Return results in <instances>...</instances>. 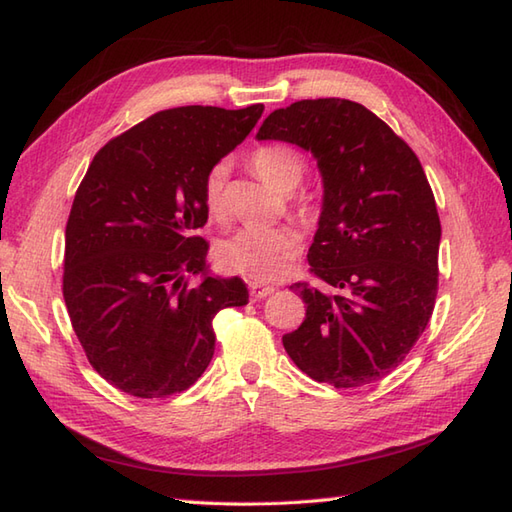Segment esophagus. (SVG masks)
Instances as JSON below:
<instances>
[{
    "label": "esophagus",
    "mask_w": 512,
    "mask_h": 512,
    "mask_svg": "<svg viewBox=\"0 0 512 512\" xmlns=\"http://www.w3.org/2000/svg\"><path fill=\"white\" fill-rule=\"evenodd\" d=\"M248 288H250V295H253L255 299H264L275 292V286H266V284H262V281H250Z\"/></svg>",
    "instance_id": "obj_1"
}]
</instances>
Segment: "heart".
<instances>
[{
  "mask_svg": "<svg viewBox=\"0 0 512 512\" xmlns=\"http://www.w3.org/2000/svg\"><path fill=\"white\" fill-rule=\"evenodd\" d=\"M250 167L262 180L279 191H292L306 176L308 158L295 145L270 143L257 147L250 154ZM228 167L215 162L204 173L202 202L213 220L228 217ZM292 209L301 220H312L319 213V202L310 191H301L292 198ZM301 253V235L292 226L275 228H239L231 237L222 239L215 248V257L226 270L244 275L253 281H273L281 277Z\"/></svg>",
  "mask_w": 512,
  "mask_h": 512,
  "instance_id": "obj_1",
  "label": "heart"
}]
</instances>
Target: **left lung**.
I'll return each instance as SVG.
<instances>
[{
  "instance_id": "obj_1",
  "label": "left lung",
  "mask_w": 512,
  "mask_h": 512,
  "mask_svg": "<svg viewBox=\"0 0 512 512\" xmlns=\"http://www.w3.org/2000/svg\"><path fill=\"white\" fill-rule=\"evenodd\" d=\"M259 140L308 149L323 176L310 275L292 284L306 319L284 334L301 372L336 389L376 383L405 361L438 297L440 217L413 149L365 105L308 99L270 114Z\"/></svg>"
}]
</instances>
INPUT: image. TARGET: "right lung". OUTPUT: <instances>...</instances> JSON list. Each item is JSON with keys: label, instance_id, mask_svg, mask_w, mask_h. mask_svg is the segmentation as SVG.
I'll return each instance as SVG.
<instances>
[{"label": "right lung", "instance_id": "right-lung-1", "mask_svg": "<svg viewBox=\"0 0 512 512\" xmlns=\"http://www.w3.org/2000/svg\"><path fill=\"white\" fill-rule=\"evenodd\" d=\"M264 105L162 110L99 149L65 224L63 299L107 383L136 398L189 389L215 352L213 319L246 306L239 277H204L202 180L250 134Z\"/></svg>", "mask_w": 512, "mask_h": 512}]
</instances>
